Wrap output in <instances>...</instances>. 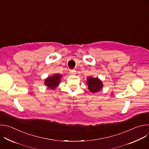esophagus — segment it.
I'll return each instance as SVG.
<instances>
[{"instance_id": "34e87169", "label": "esophagus", "mask_w": 149, "mask_h": 149, "mask_svg": "<svg viewBox=\"0 0 149 149\" xmlns=\"http://www.w3.org/2000/svg\"><path fill=\"white\" fill-rule=\"evenodd\" d=\"M70 74H76V71L74 70H71L70 71Z\"/></svg>"}]
</instances>
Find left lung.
Masks as SVG:
<instances>
[{
  "mask_svg": "<svg viewBox=\"0 0 149 149\" xmlns=\"http://www.w3.org/2000/svg\"><path fill=\"white\" fill-rule=\"evenodd\" d=\"M87 84L88 87V90L93 93L99 91L103 87V84L100 79L98 78H94L92 77L87 78Z\"/></svg>",
  "mask_w": 149,
  "mask_h": 149,
  "instance_id": "obj_1",
  "label": "left lung"
}]
</instances>
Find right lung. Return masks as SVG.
<instances>
[{
    "label": "right lung",
    "mask_w": 149,
    "mask_h": 149,
    "mask_svg": "<svg viewBox=\"0 0 149 149\" xmlns=\"http://www.w3.org/2000/svg\"><path fill=\"white\" fill-rule=\"evenodd\" d=\"M61 74H55L51 77H49L45 80V84L50 89L54 90L59 85L61 81Z\"/></svg>",
    "instance_id": "right-lung-1"
}]
</instances>
